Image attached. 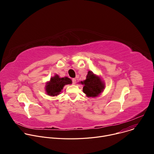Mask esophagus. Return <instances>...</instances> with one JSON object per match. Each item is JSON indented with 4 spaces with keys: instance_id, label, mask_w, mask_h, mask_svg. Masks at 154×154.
I'll use <instances>...</instances> for the list:
<instances>
[{
    "instance_id": "obj_1",
    "label": "esophagus",
    "mask_w": 154,
    "mask_h": 154,
    "mask_svg": "<svg viewBox=\"0 0 154 154\" xmlns=\"http://www.w3.org/2000/svg\"><path fill=\"white\" fill-rule=\"evenodd\" d=\"M72 83L74 85V84H75V83H76V79H72Z\"/></svg>"
}]
</instances>
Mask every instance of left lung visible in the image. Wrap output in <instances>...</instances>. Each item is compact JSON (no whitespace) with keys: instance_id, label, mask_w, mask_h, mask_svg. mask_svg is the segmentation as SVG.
<instances>
[{"instance_id":"8db88e82","label":"left lung","mask_w":154,"mask_h":154,"mask_svg":"<svg viewBox=\"0 0 154 154\" xmlns=\"http://www.w3.org/2000/svg\"><path fill=\"white\" fill-rule=\"evenodd\" d=\"M79 83L83 85V92L88 97L99 96L105 88V83L101 77L90 71L88 72L86 79Z\"/></svg>"}]
</instances>
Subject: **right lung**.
<instances>
[{
    "mask_svg": "<svg viewBox=\"0 0 154 154\" xmlns=\"http://www.w3.org/2000/svg\"><path fill=\"white\" fill-rule=\"evenodd\" d=\"M72 83V80L68 77H60L58 74L52 77L45 86L46 93L50 96H57L60 94L66 85Z\"/></svg>",
    "mask_w": 154,
    "mask_h": 154,
    "instance_id": "obj_1",
    "label": "right lung"
}]
</instances>
